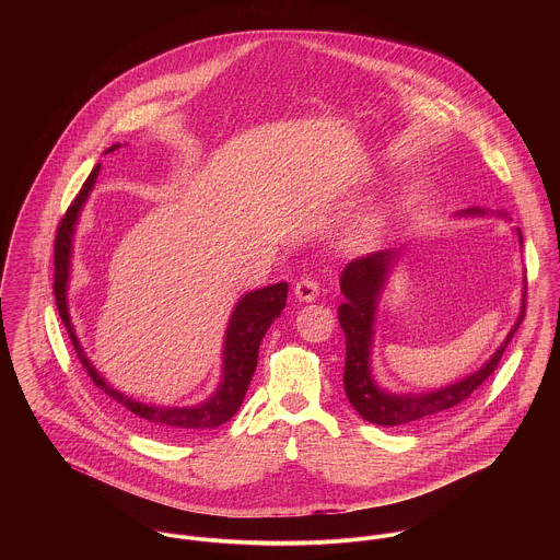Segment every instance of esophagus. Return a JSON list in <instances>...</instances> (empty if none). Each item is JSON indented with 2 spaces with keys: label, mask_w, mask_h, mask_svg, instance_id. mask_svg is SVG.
Segmentation results:
<instances>
[{
  "label": "esophagus",
  "mask_w": 560,
  "mask_h": 560,
  "mask_svg": "<svg viewBox=\"0 0 560 560\" xmlns=\"http://www.w3.org/2000/svg\"><path fill=\"white\" fill-rule=\"evenodd\" d=\"M319 295V280L313 276H304L298 284H295V298L302 302H313Z\"/></svg>",
  "instance_id": "esophagus-1"
}]
</instances>
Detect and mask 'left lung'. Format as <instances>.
Masks as SVG:
<instances>
[{
  "label": "left lung",
  "instance_id": "left-lung-1",
  "mask_svg": "<svg viewBox=\"0 0 560 560\" xmlns=\"http://www.w3.org/2000/svg\"><path fill=\"white\" fill-rule=\"evenodd\" d=\"M468 213H480V209H470ZM393 260H395L393 249L371 252L366 256L351 260L345 267L342 278H340V289L347 300L338 308V320H340V327L345 331V342H347L345 377H342L345 393L349 397V402L358 409V413L364 420H369L373 424H384V427L416 422V420L429 418L433 413L451 409L468 399L480 384L498 369L506 345L511 342L513 334L517 331L520 323L524 319V313H526V304H524L520 320L506 336L504 345L475 375H470L448 388H442V390H435L429 395H418V397L384 393L371 377L369 353H371L373 315H375L377 295L384 287V280H386V273H388Z\"/></svg>",
  "mask_w": 560,
  "mask_h": 560
}]
</instances>
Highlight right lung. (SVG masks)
<instances>
[{
  "instance_id": "1",
  "label": "right lung",
  "mask_w": 560,
  "mask_h": 560,
  "mask_svg": "<svg viewBox=\"0 0 560 560\" xmlns=\"http://www.w3.org/2000/svg\"><path fill=\"white\" fill-rule=\"evenodd\" d=\"M114 149H118V144L107 149V153L114 151ZM98 167L101 165L92 167V172L88 174V178L81 187L80 196L71 202L65 218L60 220L58 231H56V243H54V295H56V306H58L62 323L67 325L69 338L73 340V347H75V353L80 358L81 366L85 369V373L94 382V386L101 388L129 418H133L136 422H140L142 427H147V429H151L160 435H183V433H189V431H202V429L220 427L237 413L241 402L245 399L247 386H249L252 375L256 371L260 340H262L265 331L269 329V325L273 323L276 317H280L282 308L287 306L289 284L278 282V284L265 287L260 291H252L237 304V308L231 317V325L226 329L224 382L211 399L191 405V407H160V405H147V402H140V400L129 399V397L120 395L118 390H114L112 386L105 384V380L92 369V364L83 355L80 342L75 338V331H73V325H71L69 308H67L71 237H73V229H75V222H78V215H80L81 205H83L88 191L94 185Z\"/></svg>"
}]
</instances>
